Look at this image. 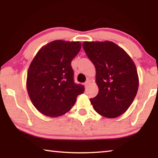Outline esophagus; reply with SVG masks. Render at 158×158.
<instances>
[{"mask_svg":"<svg viewBox=\"0 0 158 158\" xmlns=\"http://www.w3.org/2000/svg\"><path fill=\"white\" fill-rule=\"evenodd\" d=\"M89 83H90V81H85V83H84V86L86 88L88 85H89Z\"/></svg>","mask_w":158,"mask_h":158,"instance_id":"obj_1","label":"esophagus"}]
</instances>
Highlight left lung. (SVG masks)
Masks as SVG:
<instances>
[{
  "label": "left lung",
  "mask_w": 158,
  "mask_h": 158,
  "mask_svg": "<svg viewBox=\"0 0 158 158\" xmlns=\"http://www.w3.org/2000/svg\"><path fill=\"white\" fill-rule=\"evenodd\" d=\"M85 53L94 64L99 91L90 98L101 116L114 118L126 111L137 93V68L125 51L111 41L84 42Z\"/></svg>",
  "instance_id": "1"
}]
</instances>
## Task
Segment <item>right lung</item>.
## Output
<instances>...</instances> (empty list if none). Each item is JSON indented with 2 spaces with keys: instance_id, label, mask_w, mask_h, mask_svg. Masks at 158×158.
<instances>
[{
  "instance_id": "add662e5",
  "label": "right lung",
  "mask_w": 158,
  "mask_h": 158,
  "mask_svg": "<svg viewBox=\"0 0 158 158\" xmlns=\"http://www.w3.org/2000/svg\"><path fill=\"white\" fill-rule=\"evenodd\" d=\"M81 48L79 42L58 40L40 48L30 64L26 88L37 110L49 117H58L70 110L82 85L74 84L71 62Z\"/></svg>"
}]
</instances>
